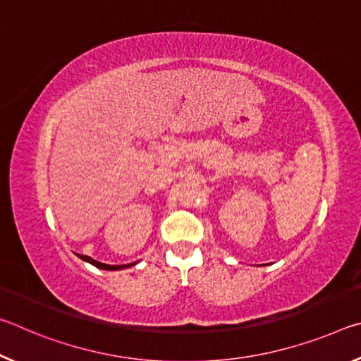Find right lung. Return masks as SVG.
I'll list each match as a JSON object with an SVG mask.
<instances>
[{"label":"right lung","mask_w":361,"mask_h":361,"mask_svg":"<svg viewBox=\"0 0 361 361\" xmlns=\"http://www.w3.org/2000/svg\"><path fill=\"white\" fill-rule=\"evenodd\" d=\"M79 258L85 262H90V264L99 267V269H105V271H119V269H126V267H130V266H135L137 262H130V264H122V266H111V264H103V262H99L90 258V256H85V255H78Z\"/></svg>","instance_id":"add662e5"}]
</instances>
